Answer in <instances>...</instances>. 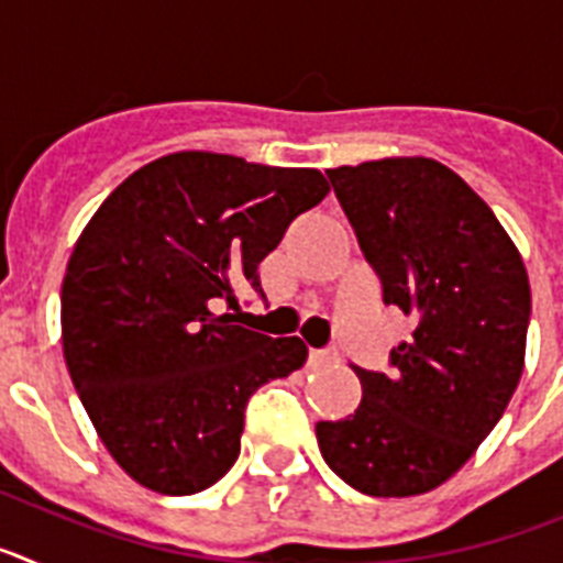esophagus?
Returning a JSON list of instances; mask_svg holds the SVG:
<instances>
[{
  "label": "esophagus",
  "instance_id": "esophagus-1",
  "mask_svg": "<svg viewBox=\"0 0 563 563\" xmlns=\"http://www.w3.org/2000/svg\"><path fill=\"white\" fill-rule=\"evenodd\" d=\"M307 363H310V369H324V366L338 363V352L335 350H310Z\"/></svg>",
  "mask_w": 563,
  "mask_h": 563
}]
</instances>
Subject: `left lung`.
Returning <instances> with one entry per match:
<instances>
[{
    "instance_id": "left-lung-1",
    "label": "left lung",
    "mask_w": 563,
    "mask_h": 563,
    "mask_svg": "<svg viewBox=\"0 0 563 563\" xmlns=\"http://www.w3.org/2000/svg\"><path fill=\"white\" fill-rule=\"evenodd\" d=\"M383 305L411 318L389 372L352 366L363 400L318 422V449L366 496H415L456 474L519 386L530 282L519 251L474 188L429 157L327 172Z\"/></svg>"
}]
</instances>
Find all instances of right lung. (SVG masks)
I'll return each instance as SVG.
<instances>
[{
	"label": "right lung",
	"instance_id": "add662e5",
	"mask_svg": "<svg viewBox=\"0 0 563 563\" xmlns=\"http://www.w3.org/2000/svg\"><path fill=\"white\" fill-rule=\"evenodd\" d=\"M316 168L177 152L137 168L84 228L62 285L64 361L114 462L148 490L200 494L231 471L258 386L307 361L217 312L298 213L327 197Z\"/></svg>",
	"mask_w": 563,
	"mask_h": 563
}]
</instances>
